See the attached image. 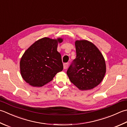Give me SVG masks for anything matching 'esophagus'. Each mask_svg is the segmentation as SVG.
<instances>
[{
	"instance_id": "esophagus-1",
	"label": "esophagus",
	"mask_w": 127,
	"mask_h": 127,
	"mask_svg": "<svg viewBox=\"0 0 127 127\" xmlns=\"http://www.w3.org/2000/svg\"><path fill=\"white\" fill-rule=\"evenodd\" d=\"M68 67V63H64L63 64V68L64 69H66Z\"/></svg>"
}]
</instances>
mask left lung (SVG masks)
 <instances>
[{
	"mask_svg": "<svg viewBox=\"0 0 127 127\" xmlns=\"http://www.w3.org/2000/svg\"><path fill=\"white\" fill-rule=\"evenodd\" d=\"M75 45L76 58L66 74L79 90H91L98 85L105 76V58L97 47L90 41L76 40Z\"/></svg>",
	"mask_w": 127,
	"mask_h": 127,
	"instance_id": "left-lung-1",
	"label": "left lung"
}]
</instances>
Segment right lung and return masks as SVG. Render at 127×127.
<instances>
[{"label":"right lung","mask_w":127,"mask_h":127,"mask_svg":"<svg viewBox=\"0 0 127 127\" xmlns=\"http://www.w3.org/2000/svg\"><path fill=\"white\" fill-rule=\"evenodd\" d=\"M62 38L44 37L33 43L25 52L20 62L22 78L33 87H41L50 82L63 69L61 55L57 51Z\"/></svg>","instance_id":"obj_1"}]
</instances>
